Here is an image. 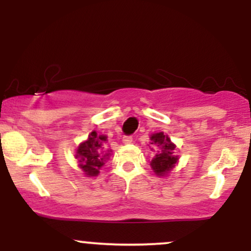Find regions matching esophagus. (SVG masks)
<instances>
[{
    "label": "esophagus",
    "instance_id": "esophagus-1",
    "mask_svg": "<svg viewBox=\"0 0 251 251\" xmlns=\"http://www.w3.org/2000/svg\"><path fill=\"white\" fill-rule=\"evenodd\" d=\"M133 142V138L131 137V135H125V137L123 138V143L124 144H131Z\"/></svg>",
    "mask_w": 251,
    "mask_h": 251
}]
</instances>
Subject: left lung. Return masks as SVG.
I'll list each match as a JSON object with an SVG mask.
<instances>
[{"instance_id": "obj_1", "label": "left lung", "mask_w": 251, "mask_h": 251, "mask_svg": "<svg viewBox=\"0 0 251 251\" xmlns=\"http://www.w3.org/2000/svg\"><path fill=\"white\" fill-rule=\"evenodd\" d=\"M151 144L158 146L160 151L157 152L153 159L151 160V168L153 172L158 176H165L169 174L178 162V155L174 154L176 145L171 143V139L163 132L153 133L151 135Z\"/></svg>"}]
</instances>
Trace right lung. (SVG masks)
Instances as JSON below:
<instances>
[{
	"label": "right lung",
	"instance_id": "right-lung-1",
	"mask_svg": "<svg viewBox=\"0 0 251 251\" xmlns=\"http://www.w3.org/2000/svg\"><path fill=\"white\" fill-rule=\"evenodd\" d=\"M106 139H107L106 135H99L96 131H93L88 135L86 142L77 146L75 158L79 162V168L85 172L87 177H96L99 175V170L108 159L109 153L105 152L103 148Z\"/></svg>",
	"mask_w": 251,
	"mask_h": 251
}]
</instances>
